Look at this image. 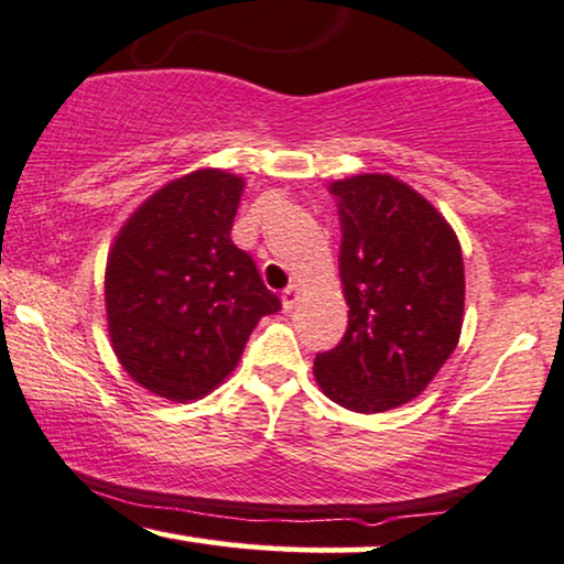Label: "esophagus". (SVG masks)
Returning <instances> with one entry per match:
<instances>
[{"mask_svg": "<svg viewBox=\"0 0 564 564\" xmlns=\"http://www.w3.org/2000/svg\"><path fill=\"white\" fill-rule=\"evenodd\" d=\"M297 303H300V288L297 284H290V288L282 292V307L284 311H292Z\"/></svg>", "mask_w": 564, "mask_h": 564, "instance_id": "34e87169", "label": "esophagus"}]
</instances>
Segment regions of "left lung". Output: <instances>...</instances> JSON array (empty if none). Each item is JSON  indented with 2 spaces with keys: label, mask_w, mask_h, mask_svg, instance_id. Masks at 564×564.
<instances>
[{
  "label": "left lung",
  "mask_w": 564,
  "mask_h": 564,
  "mask_svg": "<svg viewBox=\"0 0 564 564\" xmlns=\"http://www.w3.org/2000/svg\"><path fill=\"white\" fill-rule=\"evenodd\" d=\"M341 220V284L349 328L318 354L323 395L354 413H384L429 388L457 349L465 261L449 220L392 174L328 184Z\"/></svg>",
  "instance_id": "obj_1"
}]
</instances>
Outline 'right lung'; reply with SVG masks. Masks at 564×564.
<instances>
[{"mask_svg":"<svg viewBox=\"0 0 564 564\" xmlns=\"http://www.w3.org/2000/svg\"><path fill=\"white\" fill-rule=\"evenodd\" d=\"M246 180L203 166L145 197L107 253L110 346L130 380L172 403L226 382L280 297L230 241Z\"/></svg>","mask_w":564,"mask_h":564,"instance_id":"obj_1","label":"right lung"}]
</instances>
